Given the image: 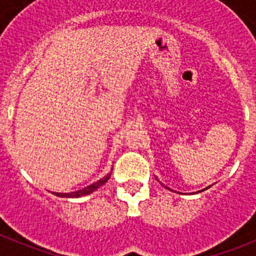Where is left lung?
Segmentation results:
<instances>
[{
	"label": "left lung",
	"mask_w": 256,
	"mask_h": 256,
	"mask_svg": "<svg viewBox=\"0 0 256 256\" xmlns=\"http://www.w3.org/2000/svg\"><path fill=\"white\" fill-rule=\"evenodd\" d=\"M168 190H169V188H168Z\"/></svg>",
	"instance_id": "8db88e82"
}]
</instances>
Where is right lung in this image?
Returning <instances> with one entry per match:
<instances>
[{
  "instance_id": "obj_1",
  "label": "right lung",
  "mask_w": 256,
  "mask_h": 256,
  "mask_svg": "<svg viewBox=\"0 0 256 256\" xmlns=\"http://www.w3.org/2000/svg\"><path fill=\"white\" fill-rule=\"evenodd\" d=\"M108 177H110V174H108L106 177L101 178L100 180H97V182L92 183L90 186L84 187L82 190H78V191H74V192H68V194H61V192H55L56 196H60V198H80V196H84V195H90L91 192L96 191L98 187H101L104 183L108 182Z\"/></svg>"
}]
</instances>
